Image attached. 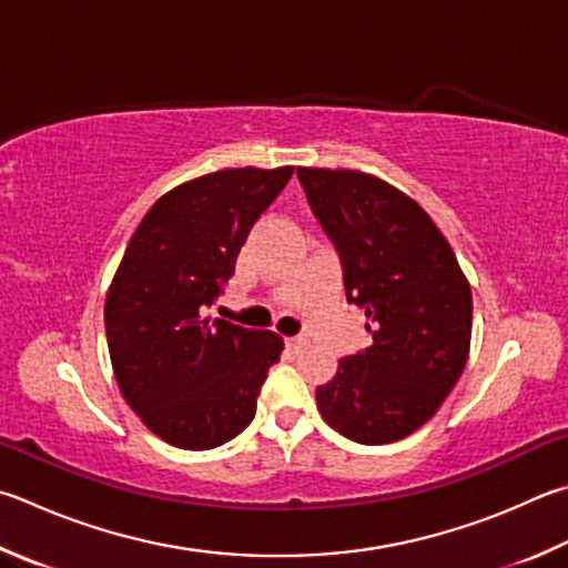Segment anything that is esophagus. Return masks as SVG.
<instances>
[{"label": "esophagus", "instance_id": "obj_1", "mask_svg": "<svg viewBox=\"0 0 568 568\" xmlns=\"http://www.w3.org/2000/svg\"><path fill=\"white\" fill-rule=\"evenodd\" d=\"M305 343H307V339H305L303 335H297V337H287V339H285L287 349H293V353H297V349L305 347Z\"/></svg>", "mask_w": 568, "mask_h": 568}]
</instances>
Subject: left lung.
I'll use <instances>...</instances> for the list:
<instances>
[{
  "label": "left lung",
  "instance_id": "1",
  "mask_svg": "<svg viewBox=\"0 0 568 568\" xmlns=\"http://www.w3.org/2000/svg\"><path fill=\"white\" fill-rule=\"evenodd\" d=\"M297 179L373 333L315 389L317 409L347 439L389 445L435 415L467 365L469 283L435 221L395 185L347 169Z\"/></svg>",
  "mask_w": 568,
  "mask_h": 568
}]
</instances>
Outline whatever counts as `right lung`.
Returning <instances> with one entry per match:
<instances>
[{"label": "right lung", "instance_id": "obj_1", "mask_svg": "<svg viewBox=\"0 0 568 568\" xmlns=\"http://www.w3.org/2000/svg\"><path fill=\"white\" fill-rule=\"evenodd\" d=\"M293 176L225 169L181 183L151 205L113 275L104 323L113 375L153 435L213 449L251 425L283 337L205 317L255 221Z\"/></svg>", "mask_w": 568, "mask_h": 568}]
</instances>
